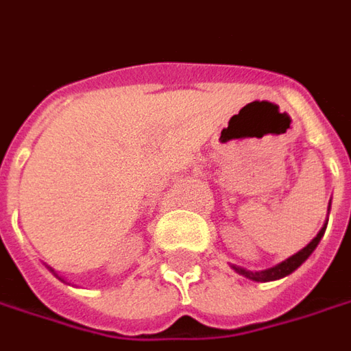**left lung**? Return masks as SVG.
Returning <instances> with one entry per match:
<instances>
[{
    "label": "left lung",
    "instance_id": "left-lung-1",
    "mask_svg": "<svg viewBox=\"0 0 351 351\" xmlns=\"http://www.w3.org/2000/svg\"><path fill=\"white\" fill-rule=\"evenodd\" d=\"M328 210H330V202H328ZM325 229H327V223L321 227V231H319L317 235L313 237V241H311L308 246H304L300 252L292 254L291 258H287L285 262L277 263V265H273V267H267V269H262V271H250V269L239 267V265H231V267H233L239 275H243V277H246V279H250V281H256V282H267V281H277V279H282V277L291 275L292 271H296L302 263L308 260L309 256H311V252L317 248L319 241H321L323 235H325Z\"/></svg>",
    "mask_w": 351,
    "mask_h": 351
}]
</instances>
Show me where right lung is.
Instances as JSON below:
<instances>
[{"instance_id": "add662e5", "label": "right lung", "mask_w": 351, "mask_h": 351, "mask_svg": "<svg viewBox=\"0 0 351 351\" xmlns=\"http://www.w3.org/2000/svg\"><path fill=\"white\" fill-rule=\"evenodd\" d=\"M51 271H53V269H51ZM53 273H55V271H53ZM55 275H57V273H55ZM57 277H59V275H57ZM59 279H60V277H59ZM60 281H62V279H60Z\"/></svg>"}]
</instances>
